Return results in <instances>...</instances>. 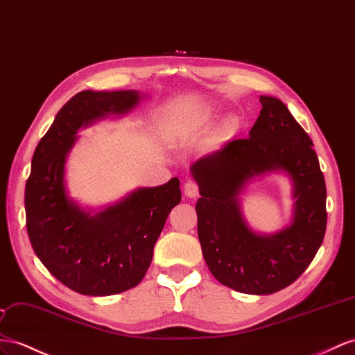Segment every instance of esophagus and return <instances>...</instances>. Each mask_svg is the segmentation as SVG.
Masks as SVG:
<instances>
[{
    "mask_svg": "<svg viewBox=\"0 0 355 355\" xmlns=\"http://www.w3.org/2000/svg\"><path fill=\"white\" fill-rule=\"evenodd\" d=\"M198 186H196V183H193V181H186L184 183V195L187 196V198H196L198 196Z\"/></svg>",
    "mask_w": 355,
    "mask_h": 355,
    "instance_id": "obj_1",
    "label": "esophagus"
}]
</instances>
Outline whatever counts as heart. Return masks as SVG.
<instances>
[{"label": "heart", "mask_w": 355, "mask_h": 355, "mask_svg": "<svg viewBox=\"0 0 355 355\" xmlns=\"http://www.w3.org/2000/svg\"><path fill=\"white\" fill-rule=\"evenodd\" d=\"M217 111V106L214 105H204V106H199L198 109H195V112L189 116V120L183 121L181 124H177L175 129H180L181 125L183 127H195V125H201L204 123L211 121L213 118L216 116ZM239 125V118L237 115H228L226 116V120L223 123V130L225 132H232L234 129H237Z\"/></svg>", "instance_id": "obj_1"}]
</instances>
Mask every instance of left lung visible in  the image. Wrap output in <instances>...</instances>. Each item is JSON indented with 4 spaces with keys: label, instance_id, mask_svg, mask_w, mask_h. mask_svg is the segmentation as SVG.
I'll list each match as a JSON object with an SVG mask.
<instances>
[{
    "label": "left lung",
    "instance_id": "8db88e82",
    "mask_svg": "<svg viewBox=\"0 0 355 355\" xmlns=\"http://www.w3.org/2000/svg\"><path fill=\"white\" fill-rule=\"evenodd\" d=\"M259 102L248 139L226 142L190 166L201 195L198 239L205 264L222 285L252 295L277 293L302 276L327 228V190L313 142L279 98L259 96ZM270 173L290 180L293 216L282 230L262 234L248 225L241 195Z\"/></svg>",
    "mask_w": 355,
    "mask_h": 355
}]
</instances>
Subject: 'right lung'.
<instances>
[{
	"mask_svg": "<svg viewBox=\"0 0 355 355\" xmlns=\"http://www.w3.org/2000/svg\"><path fill=\"white\" fill-rule=\"evenodd\" d=\"M144 97L136 89L80 91L60 109L34 151L25 186L26 231L42 264L79 294L112 295L138 285L168 214L181 201L177 177L100 208L69 195L66 168L78 130L132 112Z\"/></svg>",
	"mask_w": 355,
	"mask_h": 355,
	"instance_id": "1",
	"label": "right lung"
}]
</instances>
